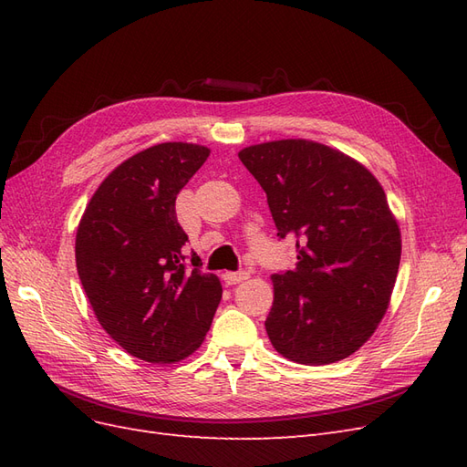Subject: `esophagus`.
<instances>
[{
  "mask_svg": "<svg viewBox=\"0 0 467 467\" xmlns=\"http://www.w3.org/2000/svg\"><path fill=\"white\" fill-rule=\"evenodd\" d=\"M249 278L247 271H237V273H223V282L225 285H239Z\"/></svg>",
  "mask_w": 467,
  "mask_h": 467,
  "instance_id": "esophagus-1",
  "label": "esophagus"
}]
</instances>
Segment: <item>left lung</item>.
Listing matches in <instances>:
<instances>
[{
	"label": "left lung",
	"mask_w": 467,
	"mask_h": 467,
	"mask_svg": "<svg viewBox=\"0 0 467 467\" xmlns=\"http://www.w3.org/2000/svg\"><path fill=\"white\" fill-rule=\"evenodd\" d=\"M239 160L259 181L278 237L296 239L294 271L273 275L265 327L282 357L319 366L357 352L384 317L401 234L378 179L312 140L249 146Z\"/></svg>",
	"instance_id": "obj_1"
}]
</instances>
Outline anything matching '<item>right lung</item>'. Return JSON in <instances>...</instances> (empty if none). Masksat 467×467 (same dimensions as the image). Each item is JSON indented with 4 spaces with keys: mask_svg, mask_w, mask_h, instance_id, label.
Masks as SVG:
<instances>
[{
    "mask_svg": "<svg viewBox=\"0 0 467 467\" xmlns=\"http://www.w3.org/2000/svg\"><path fill=\"white\" fill-rule=\"evenodd\" d=\"M210 150L165 142L112 171L83 212L78 275L103 329L132 357L171 364L199 348L222 298L216 275L187 266L189 235L177 222L179 191Z\"/></svg>",
    "mask_w": 467,
    "mask_h": 467,
    "instance_id": "1",
    "label": "right lung"
}]
</instances>
